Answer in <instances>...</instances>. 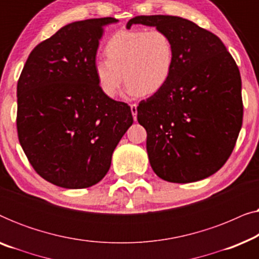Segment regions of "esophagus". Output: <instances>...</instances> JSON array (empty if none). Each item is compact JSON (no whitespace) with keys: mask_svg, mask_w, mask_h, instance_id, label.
<instances>
[{"mask_svg":"<svg viewBox=\"0 0 259 259\" xmlns=\"http://www.w3.org/2000/svg\"><path fill=\"white\" fill-rule=\"evenodd\" d=\"M131 112H132L134 120H137V113H138V111H137V105L136 104L131 105Z\"/></svg>","mask_w":259,"mask_h":259,"instance_id":"1","label":"esophagus"}]
</instances>
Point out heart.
I'll return each instance as SVG.
<instances>
[{"label":"heart","mask_w":259,"mask_h":259,"mask_svg":"<svg viewBox=\"0 0 259 259\" xmlns=\"http://www.w3.org/2000/svg\"><path fill=\"white\" fill-rule=\"evenodd\" d=\"M106 59L94 62L102 93L114 98L125 79L127 93L148 97L168 82L175 66L171 37L159 29H131L113 35L105 46Z\"/></svg>","instance_id":"obj_1"}]
</instances>
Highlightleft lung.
I'll return each mask as SVG.
<instances>
[{
	"label": "left lung",
	"mask_w": 259,
	"mask_h": 259,
	"mask_svg": "<svg viewBox=\"0 0 259 259\" xmlns=\"http://www.w3.org/2000/svg\"><path fill=\"white\" fill-rule=\"evenodd\" d=\"M165 31L175 66L165 87L138 106L151 167L169 183L205 179L225 164L243 122L242 80L221 38L179 16H136L127 22Z\"/></svg>",
	"instance_id": "8db88e82"
}]
</instances>
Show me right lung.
Here are the masks:
<instances>
[{
  "label": "right lung",
  "instance_id": "obj_1",
  "mask_svg": "<svg viewBox=\"0 0 259 259\" xmlns=\"http://www.w3.org/2000/svg\"><path fill=\"white\" fill-rule=\"evenodd\" d=\"M114 17L76 21L42 41L17 82V134L37 175L65 189L98 184L133 123L130 106L106 97L94 75L99 40Z\"/></svg>",
  "mask_w": 259,
  "mask_h": 259
}]
</instances>
